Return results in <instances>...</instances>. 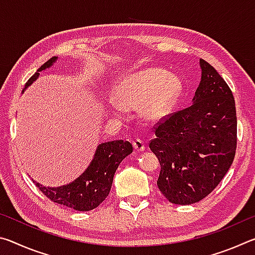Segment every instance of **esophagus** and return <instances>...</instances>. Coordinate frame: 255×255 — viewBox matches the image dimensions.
Here are the masks:
<instances>
[{"label":"esophagus","instance_id":"34e87169","mask_svg":"<svg viewBox=\"0 0 255 255\" xmlns=\"http://www.w3.org/2000/svg\"><path fill=\"white\" fill-rule=\"evenodd\" d=\"M132 145H133V148H135L137 152H143V150L145 149V144H144V141L141 140V139L133 140Z\"/></svg>","mask_w":255,"mask_h":255}]
</instances>
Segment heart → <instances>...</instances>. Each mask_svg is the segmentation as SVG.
I'll use <instances>...</instances> for the list:
<instances>
[{
	"instance_id": "b5f03b06",
	"label": "heart",
	"mask_w": 255,
	"mask_h": 255,
	"mask_svg": "<svg viewBox=\"0 0 255 255\" xmlns=\"http://www.w3.org/2000/svg\"><path fill=\"white\" fill-rule=\"evenodd\" d=\"M182 91V84L174 75L159 68H148L131 74L115 90L118 105L112 111L122 115L124 108L139 109L145 122L156 123L170 114Z\"/></svg>"
}]
</instances>
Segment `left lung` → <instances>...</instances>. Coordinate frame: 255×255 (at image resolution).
I'll return each instance as SVG.
<instances>
[{
	"label": "left lung",
	"instance_id": "1",
	"mask_svg": "<svg viewBox=\"0 0 255 255\" xmlns=\"http://www.w3.org/2000/svg\"><path fill=\"white\" fill-rule=\"evenodd\" d=\"M201 81L190 107L155 126L149 148L161 171L157 187L172 204L204 199L230 170L237 143L235 100L218 72L200 59Z\"/></svg>",
	"mask_w": 255,
	"mask_h": 255
}]
</instances>
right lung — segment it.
I'll return each instance as SVG.
<instances>
[{
	"label": "right lung",
	"mask_w": 255,
	"mask_h": 255,
	"mask_svg": "<svg viewBox=\"0 0 255 255\" xmlns=\"http://www.w3.org/2000/svg\"><path fill=\"white\" fill-rule=\"evenodd\" d=\"M56 59L57 57H51L38 68L25 83L24 90L38 79L39 72L50 67ZM131 152L132 145L129 141L112 140L102 143L98 146L96 155L88 169L72 183L58 188H49L32 181L48 199L56 204L79 211H90L102 204L109 195L116 170Z\"/></svg>",
	"instance_id": "right-lung-1"
}]
</instances>
